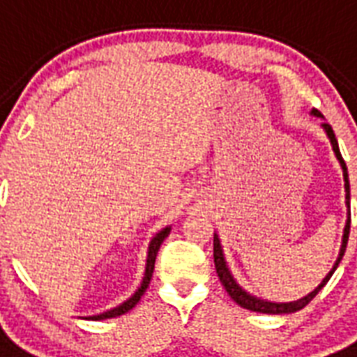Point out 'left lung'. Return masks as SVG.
<instances>
[{
    "label": "left lung",
    "mask_w": 357,
    "mask_h": 357,
    "mask_svg": "<svg viewBox=\"0 0 357 357\" xmlns=\"http://www.w3.org/2000/svg\"><path fill=\"white\" fill-rule=\"evenodd\" d=\"M314 116H321V114H319L317 110H314ZM324 129H325V132H327L329 140H331L333 150H335V153H337V160H339L340 165H342V173H344V182H346L344 184L346 186V204H348V207H350V182H348V169H346L344 160H342V155H340L339 142H337V139H335L333 127L329 123H324ZM348 234H350V220L346 222L344 238H342V247H340V255H339V259H337V264H335V268H333L329 274L325 275V280L321 282V285H319V287L314 289L310 295L304 296V298H301V301H295V303H282V304L266 303V301H261V298H257V296L245 293L243 289L239 287L238 283L234 282L232 274L228 272V268H226V262H225V257H222V249H220V241H218L217 234H215V238H213V257H215V268H217L218 280H220V283L225 285L226 293L230 295V298H232L236 304H239L241 308H247V310H251V312H261V314H291V312H296V310H301V308H304V306L310 303L312 298H314V296H316L317 293L321 291V287H324L325 283L329 282V278H331L333 272L337 270L340 259H342V255H344V251H346Z\"/></svg>",
    "instance_id": "8db88e82"
}]
</instances>
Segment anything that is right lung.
Wrapping results in <instances>:
<instances>
[{"label": "right lung", "instance_id": "right-lung-1", "mask_svg": "<svg viewBox=\"0 0 357 357\" xmlns=\"http://www.w3.org/2000/svg\"><path fill=\"white\" fill-rule=\"evenodd\" d=\"M169 230H171V228H163V230H161V232L152 239V243H150V249H148L146 272H144V280H142V283H140L139 291H137V293H135V295H132L131 298L127 301V303H123L121 306H118V308L104 312V314H98V316H91V319L98 321V319H106V317H118V316H121V314H125V312H129L131 308H135V306H137V303L140 301V296L144 295V291H146L148 285H150V280H152V274H153V264H155V257H158V251H160L163 239L169 236Z\"/></svg>", "mask_w": 357, "mask_h": 357}]
</instances>
